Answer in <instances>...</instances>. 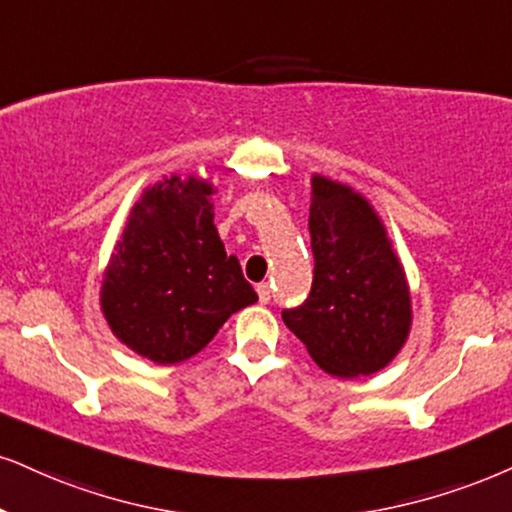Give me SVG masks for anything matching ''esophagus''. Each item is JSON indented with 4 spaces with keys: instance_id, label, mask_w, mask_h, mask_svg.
Wrapping results in <instances>:
<instances>
[{
    "instance_id": "1",
    "label": "esophagus",
    "mask_w": 512,
    "mask_h": 512,
    "mask_svg": "<svg viewBox=\"0 0 512 512\" xmlns=\"http://www.w3.org/2000/svg\"><path fill=\"white\" fill-rule=\"evenodd\" d=\"M256 292H258V301H261V304H268V301H270V285H268V282H261V285L256 287Z\"/></svg>"
}]
</instances>
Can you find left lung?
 <instances>
[{"instance_id": "obj_1", "label": "left lung", "mask_w": 512, "mask_h": 512, "mask_svg": "<svg viewBox=\"0 0 512 512\" xmlns=\"http://www.w3.org/2000/svg\"><path fill=\"white\" fill-rule=\"evenodd\" d=\"M313 285L282 320L325 372L363 377L401 351L410 330V292L384 225L351 187L313 175Z\"/></svg>"}]
</instances>
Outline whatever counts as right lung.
I'll return each mask as SVG.
<instances>
[{"label":"right lung","instance_id":"add662e5","mask_svg":"<svg viewBox=\"0 0 512 512\" xmlns=\"http://www.w3.org/2000/svg\"><path fill=\"white\" fill-rule=\"evenodd\" d=\"M213 187L178 175L132 208L102 282V311L132 351L168 365L187 361L232 313L258 296L213 225Z\"/></svg>","mask_w":512,"mask_h":512}]
</instances>
